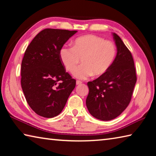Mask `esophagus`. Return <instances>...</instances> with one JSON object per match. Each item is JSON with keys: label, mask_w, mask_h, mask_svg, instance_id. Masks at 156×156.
<instances>
[{"label": "esophagus", "mask_w": 156, "mask_h": 156, "mask_svg": "<svg viewBox=\"0 0 156 156\" xmlns=\"http://www.w3.org/2000/svg\"><path fill=\"white\" fill-rule=\"evenodd\" d=\"M82 83V82L80 80H76V85H80V84Z\"/></svg>", "instance_id": "obj_1"}]
</instances>
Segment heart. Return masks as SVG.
<instances>
[{
    "label": "heart",
    "instance_id": "heart-1",
    "mask_svg": "<svg viewBox=\"0 0 156 156\" xmlns=\"http://www.w3.org/2000/svg\"><path fill=\"white\" fill-rule=\"evenodd\" d=\"M116 53V46L112 41L88 34L76 39L73 42V48L62 47L59 55L69 72L75 70L81 59L83 65L74 71V76L85 80L93 75L99 76L107 72L115 60Z\"/></svg>",
    "mask_w": 156,
    "mask_h": 156
}]
</instances>
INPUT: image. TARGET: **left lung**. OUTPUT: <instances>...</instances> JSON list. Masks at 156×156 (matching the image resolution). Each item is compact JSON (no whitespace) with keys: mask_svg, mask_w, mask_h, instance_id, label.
Masks as SVG:
<instances>
[{"mask_svg":"<svg viewBox=\"0 0 156 156\" xmlns=\"http://www.w3.org/2000/svg\"><path fill=\"white\" fill-rule=\"evenodd\" d=\"M117 55L107 72L87 83L86 105L98 119L109 121L117 117L131 100L137 76L130 51L116 33H112Z\"/></svg>","mask_w":156,"mask_h":156,"instance_id":"8db88e82","label":"left lung"}]
</instances>
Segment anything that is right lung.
Returning <instances> with one entry per match:
<instances>
[{
  "label": "right lung",
  "mask_w": 156,
  "mask_h": 156,
  "mask_svg": "<svg viewBox=\"0 0 156 156\" xmlns=\"http://www.w3.org/2000/svg\"><path fill=\"white\" fill-rule=\"evenodd\" d=\"M76 30L46 28L34 37L21 62V87L34 112L46 118L65 108L76 80L66 72L59 51Z\"/></svg>",
  "instance_id": "1"
}]
</instances>
